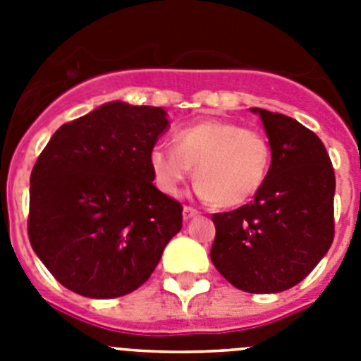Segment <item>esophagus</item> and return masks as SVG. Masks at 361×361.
Returning <instances> with one entry per match:
<instances>
[{"mask_svg":"<svg viewBox=\"0 0 361 361\" xmlns=\"http://www.w3.org/2000/svg\"><path fill=\"white\" fill-rule=\"evenodd\" d=\"M197 215H199V209L191 208V206H184V209H183L184 220H190V219H193V216H197Z\"/></svg>","mask_w":361,"mask_h":361,"instance_id":"34e87169","label":"esophagus"}]
</instances>
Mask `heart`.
Masks as SVG:
<instances>
[{"instance_id":"heart-1","label":"heart","mask_w":361,"mask_h":361,"mask_svg":"<svg viewBox=\"0 0 361 361\" xmlns=\"http://www.w3.org/2000/svg\"><path fill=\"white\" fill-rule=\"evenodd\" d=\"M173 145L148 153L159 190L177 195L195 166L197 193L220 206H240L262 190L271 168V145L262 132L222 119H204L177 130Z\"/></svg>"}]
</instances>
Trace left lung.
Here are the masks:
<instances>
[{"label": "left lung", "instance_id": "left-lung-1", "mask_svg": "<svg viewBox=\"0 0 361 361\" xmlns=\"http://www.w3.org/2000/svg\"><path fill=\"white\" fill-rule=\"evenodd\" d=\"M271 145V168L251 204L215 213L212 262L245 293H280L314 269L334 237V170L317 133L283 114L251 108Z\"/></svg>", "mask_w": 361, "mask_h": 361}]
</instances>
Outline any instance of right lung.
<instances>
[{
	"instance_id": "right-lung-1",
	"label": "right lung",
	"mask_w": 361,
	"mask_h": 361,
	"mask_svg": "<svg viewBox=\"0 0 361 361\" xmlns=\"http://www.w3.org/2000/svg\"><path fill=\"white\" fill-rule=\"evenodd\" d=\"M159 106L106 103L63 124L30 175L28 238L66 289L117 298L141 288L183 228L153 186L148 153L168 130Z\"/></svg>"
}]
</instances>
